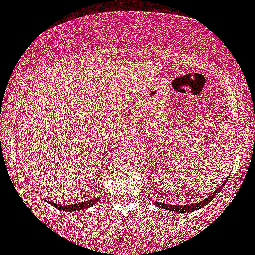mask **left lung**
Returning a JSON list of instances; mask_svg holds the SVG:
<instances>
[{
	"label": "left lung",
	"instance_id": "obj_1",
	"mask_svg": "<svg viewBox=\"0 0 255 255\" xmlns=\"http://www.w3.org/2000/svg\"><path fill=\"white\" fill-rule=\"evenodd\" d=\"M225 184H222L221 186H218V189H216V191H213L208 198H206L204 200H200L199 203H194V204H184V206H171V204H164V203H158V202H155V206L159 207V208H164V209H168V211H172V212H180V213H189V212H193V211H197L198 208H202L204 207L206 204H208V202L213 200V198L217 195V193H220V190L224 188Z\"/></svg>",
	"mask_w": 255,
	"mask_h": 255
}]
</instances>
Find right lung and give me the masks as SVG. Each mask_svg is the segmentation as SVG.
<instances>
[{
  "label": "right lung",
  "mask_w": 255,
  "mask_h": 255,
  "mask_svg": "<svg viewBox=\"0 0 255 255\" xmlns=\"http://www.w3.org/2000/svg\"><path fill=\"white\" fill-rule=\"evenodd\" d=\"M94 203H97V199H92V200H87V202H80V203H75V204H69V206H62V204H55L52 203L56 208H58L60 211L64 212H70V211H82V209L88 208V207L93 206Z\"/></svg>",
  "instance_id": "obj_1"
}]
</instances>
